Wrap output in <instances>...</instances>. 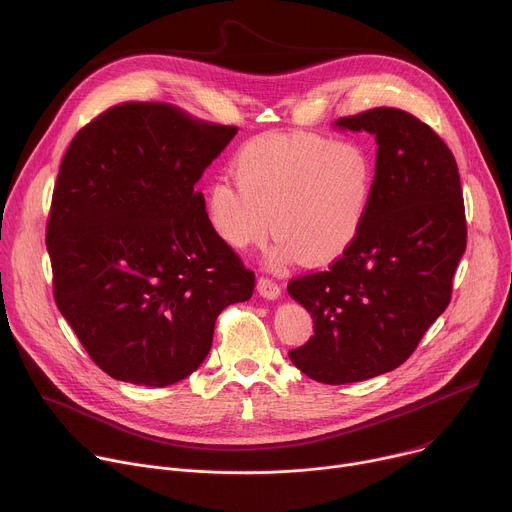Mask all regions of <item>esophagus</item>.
<instances>
[{"instance_id":"34e87169","label":"esophagus","mask_w":512,"mask_h":512,"mask_svg":"<svg viewBox=\"0 0 512 512\" xmlns=\"http://www.w3.org/2000/svg\"><path fill=\"white\" fill-rule=\"evenodd\" d=\"M256 290L266 300H276L280 296V286L276 282H272L270 278H258Z\"/></svg>"}]
</instances>
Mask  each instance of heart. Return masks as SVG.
<instances>
[{"label": "heart", "mask_w": 512, "mask_h": 512, "mask_svg": "<svg viewBox=\"0 0 512 512\" xmlns=\"http://www.w3.org/2000/svg\"><path fill=\"white\" fill-rule=\"evenodd\" d=\"M236 185L218 179L206 193L212 230L232 250L262 244L270 226V264L302 258L329 264L361 234L375 191V157L355 139L266 133L232 161ZM273 220L270 221L269 218Z\"/></svg>", "instance_id": "obj_1"}]
</instances>
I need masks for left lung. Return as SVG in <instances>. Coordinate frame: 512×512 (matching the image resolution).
<instances>
[{
    "label": "left lung",
    "mask_w": 512,
    "mask_h": 512,
    "mask_svg": "<svg viewBox=\"0 0 512 512\" xmlns=\"http://www.w3.org/2000/svg\"><path fill=\"white\" fill-rule=\"evenodd\" d=\"M335 127L375 137L373 201L355 244L327 272L288 282L315 323L288 357L311 379L343 385L399 367L446 311L466 216L456 159L426 123L377 107Z\"/></svg>",
    "instance_id": "1"
}]
</instances>
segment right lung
I'll return each instance as SVG.
<instances>
[{"label": "right lung", "instance_id": "right-lung-1", "mask_svg": "<svg viewBox=\"0 0 512 512\" xmlns=\"http://www.w3.org/2000/svg\"><path fill=\"white\" fill-rule=\"evenodd\" d=\"M236 133L163 102H127L78 131L62 159L46 234L54 298L119 381L185 379L208 357L218 315L254 292L195 191Z\"/></svg>", "mask_w": 512, "mask_h": 512}]
</instances>
